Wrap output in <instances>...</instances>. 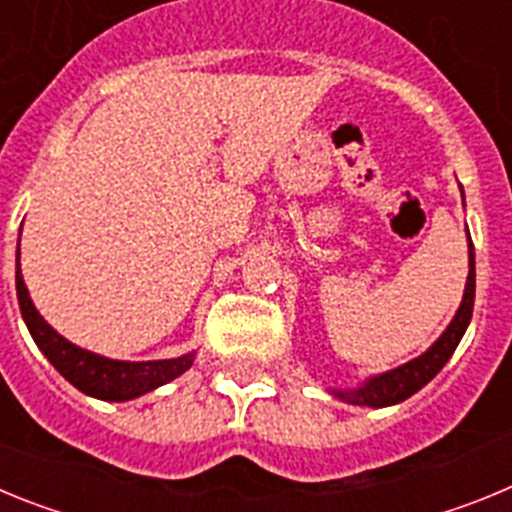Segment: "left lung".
Returning <instances> with one entry per match:
<instances>
[{"mask_svg": "<svg viewBox=\"0 0 512 512\" xmlns=\"http://www.w3.org/2000/svg\"><path fill=\"white\" fill-rule=\"evenodd\" d=\"M464 197V192H461ZM469 233V230H467ZM474 310V248L469 241V277L467 287H464V300H461L459 310H456L454 320L449 323V328L443 330V336L433 343L425 354H420L418 359L408 361V364L397 366L392 372H384L379 377L366 379L361 387L356 390H330L338 400L348 402V405H366V408H387V405H397V402L408 400L410 395L425 387L431 382L438 372L443 369V364L451 359V354L459 346L464 330H467L469 320H472Z\"/></svg>", "mask_w": 512, "mask_h": 512, "instance_id": "8db88e82", "label": "left lung"}]
</instances>
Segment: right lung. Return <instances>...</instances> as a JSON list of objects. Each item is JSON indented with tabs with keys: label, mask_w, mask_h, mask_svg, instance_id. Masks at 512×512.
Here are the masks:
<instances>
[{
	"label": "right lung",
	"mask_w": 512,
	"mask_h": 512,
	"mask_svg": "<svg viewBox=\"0 0 512 512\" xmlns=\"http://www.w3.org/2000/svg\"><path fill=\"white\" fill-rule=\"evenodd\" d=\"M15 282L20 312L33 341L38 343L45 359L56 366L58 374H63L84 395H92L97 400L107 402L133 400V397L146 395V392L156 390L161 384L171 382V379H176L192 366L194 354L161 361H115L107 359V356L92 354V351H84V348L74 346L71 341L58 336L56 330L40 318V312L35 310L33 300L27 295L25 279H22L20 271V248H17Z\"/></svg>",
	"instance_id": "1"
}]
</instances>
